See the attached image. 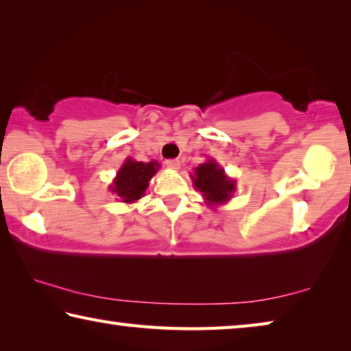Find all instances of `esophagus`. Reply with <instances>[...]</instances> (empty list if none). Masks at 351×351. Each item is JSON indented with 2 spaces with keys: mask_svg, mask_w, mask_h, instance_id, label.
Here are the masks:
<instances>
[{
  "mask_svg": "<svg viewBox=\"0 0 351 351\" xmlns=\"http://www.w3.org/2000/svg\"><path fill=\"white\" fill-rule=\"evenodd\" d=\"M165 164H167V167L171 169V170H180V167H181L180 159H169V161Z\"/></svg>",
  "mask_w": 351,
  "mask_h": 351,
  "instance_id": "esophagus-1",
  "label": "esophagus"
}]
</instances>
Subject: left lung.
Segmentation results:
<instances>
[{"label": "left lung", "instance_id": "1", "mask_svg": "<svg viewBox=\"0 0 351 351\" xmlns=\"http://www.w3.org/2000/svg\"><path fill=\"white\" fill-rule=\"evenodd\" d=\"M190 178L193 187L199 190L201 197L204 198V204L212 209L228 203L237 190L235 180L226 175L224 169L212 158L193 169Z\"/></svg>", "mask_w": 351, "mask_h": 351}]
</instances>
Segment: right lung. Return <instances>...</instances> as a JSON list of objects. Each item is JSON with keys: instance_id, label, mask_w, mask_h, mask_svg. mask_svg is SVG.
<instances>
[{"instance_id": "1", "label": "right lung", "mask_w": 351, "mask_h": 351, "mask_svg": "<svg viewBox=\"0 0 351 351\" xmlns=\"http://www.w3.org/2000/svg\"><path fill=\"white\" fill-rule=\"evenodd\" d=\"M159 169H161V164L158 161L139 162L133 158H127L110 184V190L117 195L122 203H136L144 197L148 182L158 173Z\"/></svg>"}]
</instances>
